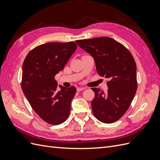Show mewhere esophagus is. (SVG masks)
I'll list each match as a JSON object with an SVG mask.
<instances>
[{"instance_id":"1","label":"esophagus","mask_w":160,"mask_h":160,"mask_svg":"<svg viewBox=\"0 0 160 160\" xmlns=\"http://www.w3.org/2000/svg\"><path fill=\"white\" fill-rule=\"evenodd\" d=\"M84 89H85V88H77V91H83Z\"/></svg>"}]
</instances>
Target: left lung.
<instances>
[{
	"mask_svg": "<svg viewBox=\"0 0 160 160\" xmlns=\"http://www.w3.org/2000/svg\"><path fill=\"white\" fill-rule=\"evenodd\" d=\"M75 42L93 57L98 73L109 79L107 93L91 88L95 92L91 101L95 117L105 123L115 122L126 112L137 91V67L133 57L123 45L110 37Z\"/></svg>",
	"mask_w": 160,
	"mask_h": 160,
	"instance_id": "left-lung-1",
	"label": "left lung"
}]
</instances>
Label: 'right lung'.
<instances>
[{"label":"right lung","instance_id":"right-lung-1","mask_svg":"<svg viewBox=\"0 0 160 160\" xmlns=\"http://www.w3.org/2000/svg\"><path fill=\"white\" fill-rule=\"evenodd\" d=\"M77 45L74 42H48L31 50L22 64L21 88L32 109L45 122L63 123L68 118L76 88L59 85L56 74L64 69Z\"/></svg>","mask_w":160,"mask_h":160}]
</instances>
